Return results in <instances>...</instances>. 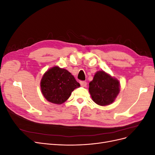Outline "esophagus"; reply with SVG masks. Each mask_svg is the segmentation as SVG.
Segmentation results:
<instances>
[{
	"label": "esophagus",
	"mask_w": 155,
	"mask_h": 155,
	"mask_svg": "<svg viewBox=\"0 0 155 155\" xmlns=\"http://www.w3.org/2000/svg\"><path fill=\"white\" fill-rule=\"evenodd\" d=\"M79 83H80L81 86V87H86V86H87V84L86 81H81L80 82H79Z\"/></svg>",
	"instance_id": "34e87169"
}]
</instances>
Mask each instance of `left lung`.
Segmentation results:
<instances>
[{
    "instance_id": "8db88e82",
    "label": "left lung",
    "mask_w": 155,
    "mask_h": 155,
    "mask_svg": "<svg viewBox=\"0 0 155 155\" xmlns=\"http://www.w3.org/2000/svg\"><path fill=\"white\" fill-rule=\"evenodd\" d=\"M119 92V81L104 71L97 72L89 83V92L93 101L99 105L111 104Z\"/></svg>"
}]
</instances>
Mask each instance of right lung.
<instances>
[{
  "label": "right lung",
  "mask_w": 155,
  "mask_h": 155,
  "mask_svg": "<svg viewBox=\"0 0 155 155\" xmlns=\"http://www.w3.org/2000/svg\"><path fill=\"white\" fill-rule=\"evenodd\" d=\"M80 86L68 70L54 67L49 69L41 81V92L48 101L61 104L67 101L75 88Z\"/></svg>",
  "instance_id": "obj_1"
}]
</instances>
